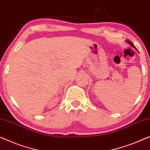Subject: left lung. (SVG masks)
<instances>
[{"label": "left lung", "instance_id": "1", "mask_svg": "<svg viewBox=\"0 0 150 150\" xmlns=\"http://www.w3.org/2000/svg\"><path fill=\"white\" fill-rule=\"evenodd\" d=\"M127 42L128 43H129V44L130 45H131V46H132V47H133L134 49H135L136 50H137V49H136V47H134V45L133 44V42H131V41H129V40H127Z\"/></svg>", "mask_w": 150, "mask_h": 150}]
</instances>
